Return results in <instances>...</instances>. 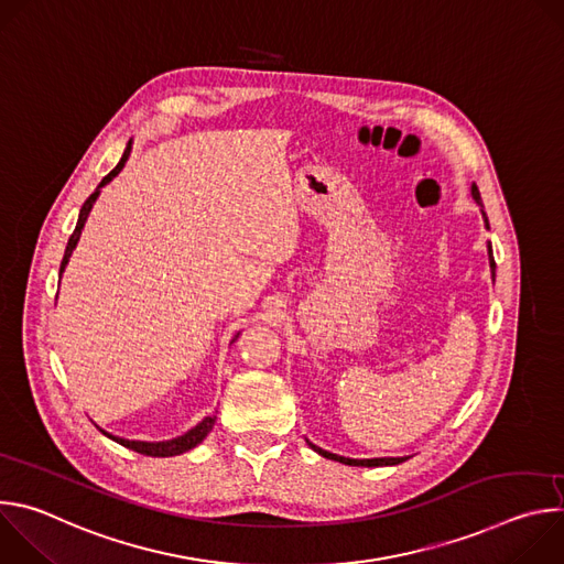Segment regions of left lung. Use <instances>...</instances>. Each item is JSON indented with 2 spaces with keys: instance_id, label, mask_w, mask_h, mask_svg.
<instances>
[{
  "instance_id": "left-lung-1",
  "label": "left lung",
  "mask_w": 564,
  "mask_h": 564,
  "mask_svg": "<svg viewBox=\"0 0 564 564\" xmlns=\"http://www.w3.org/2000/svg\"><path fill=\"white\" fill-rule=\"evenodd\" d=\"M470 194H473V198H475V203H477L479 207H485V205H481L479 189H477V185H475V183L470 185ZM481 218H485V227L489 229V218H487L485 209H481ZM487 250H489V265H491V274H494V281H496V259H494V248H491V243L487 246ZM307 444H310V448H312L314 453H318L321 457L335 459V462H341V464H348V466H394V464H401L404 459H409V457H372V459H352V457H344V455H337V453H330V451L318 448V446H314L312 442H307Z\"/></svg>"
}]
</instances>
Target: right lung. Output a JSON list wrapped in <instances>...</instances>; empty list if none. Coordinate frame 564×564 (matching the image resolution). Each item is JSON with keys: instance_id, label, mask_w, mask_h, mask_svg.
I'll list each match as a JSON object with an SVG mask.
<instances>
[{"instance_id": "right-lung-1", "label": "right lung", "mask_w": 564, "mask_h": 564, "mask_svg": "<svg viewBox=\"0 0 564 564\" xmlns=\"http://www.w3.org/2000/svg\"><path fill=\"white\" fill-rule=\"evenodd\" d=\"M131 144H133V140H129L127 142V147H124V153H122V158H120V163L102 178V183L98 185V189L85 200V205H83V209H79V216H77V223H75V229H73V234H70V238H68V243H66V250H64V259H62V265H59V276H62V272L66 270V265H68V259H70V254H73V250H75V246H77V240H79V234H83V229H85V223H87V218H89V214H91V209H94V203L98 200V196H100V189L105 187V185H109L120 172H122V167H124V163L129 160V153H131ZM238 339V335L231 339V344ZM214 422H216V415H207V417H203V422H198L194 429H189L187 433H183V435H178V437H174V440H165V442H140V440H124V437H118V435H111V433H107L105 429H100L102 431V435H107L109 440H113V442H118V444H122L124 448H131V451H135V453H142V455H149V457H174V455H183V453H187V451H192V448H196L207 435H209V431L214 429Z\"/></svg>"}]
</instances>
